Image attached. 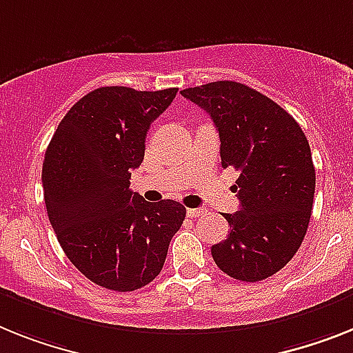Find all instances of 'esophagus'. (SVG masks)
<instances>
[{"label": "esophagus", "instance_id": "esophagus-1", "mask_svg": "<svg viewBox=\"0 0 353 353\" xmlns=\"http://www.w3.org/2000/svg\"><path fill=\"white\" fill-rule=\"evenodd\" d=\"M204 210L203 208H190V210H186V215H188V217H192V219H197V217H201V215H204Z\"/></svg>", "mask_w": 353, "mask_h": 353}]
</instances>
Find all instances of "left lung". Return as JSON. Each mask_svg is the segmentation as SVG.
Here are the masks:
<instances>
[{
    "instance_id": "left-lung-1",
    "label": "left lung",
    "mask_w": 353,
    "mask_h": 353,
    "mask_svg": "<svg viewBox=\"0 0 353 353\" xmlns=\"http://www.w3.org/2000/svg\"><path fill=\"white\" fill-rule=\"evenodd\" d=\"M208 112L222 168H235L236 213H224L226 241L212 245L222 272L242 282L272 276L300 250L312 212L316 170L298 121L250 85L219 81L183 90Z\"/></svg>"
}]
</instances>
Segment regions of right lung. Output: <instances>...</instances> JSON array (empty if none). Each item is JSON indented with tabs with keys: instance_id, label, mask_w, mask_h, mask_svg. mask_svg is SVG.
Segmentation results:
<instances>
[{
	"instance_id": "1",
	"label": "right lung",
	"mask_w": 353,
	"mask_h": 353,
	"mask_svg": "<svg viewBox=\"0 0 353 353\" xmlns=\"http://www.w3.org/2000/svg\"><path fill=\"white\" fill-rule=\"evenodd\" d=\"M176 93L125 85L91 91L62 118L44 154V203L59 244L88 280L109 291L152 282L185 221L181 203H149L129 188L150 123Z\"/></svg>"
}]
</instances>
